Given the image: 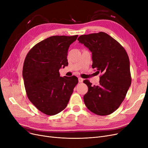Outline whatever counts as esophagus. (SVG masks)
Listing matches in <instances>:
<instances>
[{"label":"esophagus","mask_w":148,"mask_h":148,"mask_svg":"<svg viewBox=\"0 0 148 148\" xmlns=\"http://www.w3.org/2000/svg\"><path fill=\"white\" fill-rule=\"evenodd\" d=\"M83 81V79L82 78H81V77H79V83H82Z\"/></svg>","instance_id":"34e87169"}]
</instances>
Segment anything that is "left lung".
<instances>
[{
	"mask_svg": "<svg viewBox=\"0 0 148 148\" xmlns=\"http://www.w3.org/2000/svg\"><path fill=\"white\" fill-rule=\"evenodd\" d=\"M77 40L92 54V68L101 73L98 86L88 80L83 83L88 91L83 97L88 109L100 116L108 115L118 109L131 86L130 60L123 47L103 32L83 35Z\"/></svg>",
	"mask_w": 148,
	"mask_h": 148,
	"instance_id": "8db88e82",
	"label": "left lung"
}]
</instances>
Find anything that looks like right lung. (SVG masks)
<instances>
[{
  "label": "right lung",
  "mask_w": 148,
  "mask_h": 148,
  "mask_svg": "<svg viewBox=\"0 0 148 148\" xmlns=\"http://www.w3.org/2000/svg\"><path fill=\"white\" fill-rule=\"evenodd\" d=\"M78 35L52 36L38 42L27 54L23 77L27 96L42 113L56 114L66 108L78 78L60 77L59 69L68 64V50Z\"/></svg>",
  "instance_id": "1"
}]
</instances>
